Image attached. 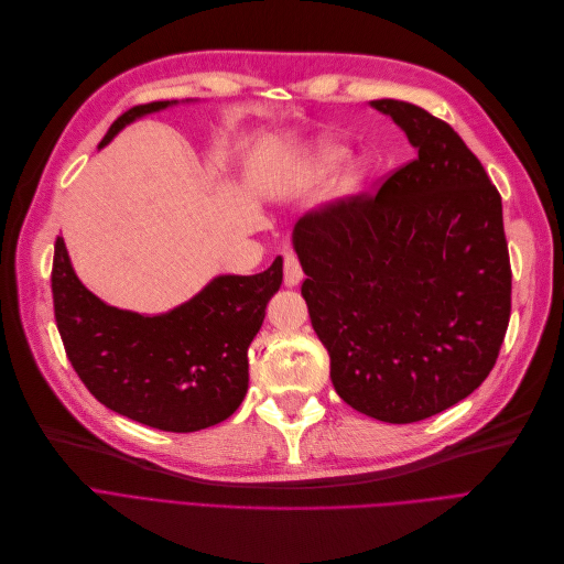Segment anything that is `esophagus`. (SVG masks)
Returning a JSON list of instances; mask_svg holds the SVG:
<instances>
[{"instance_id":"obj_1","label":"esophagus","mask_w":564,"mask_h":564,"mask_svg":"<svg viewBox=\"0 0 564 564\" xmlns=\"http://www.w3.org/2000/svg\"><path fill=\"white\" fill-rule=\"evenodd\" d=\"M303 268H301V261L299 257L293 254L291 250L284 252V284L286 286H299L303 282Z\"/></svg>"}]
</instances>
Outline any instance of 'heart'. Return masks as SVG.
Listing matches in <instances>:
<instances>
[{
    "instance_id": "1",
    "label": "heart",
    "mask_w": 564,
    "mask_h": 564,
    "mask_svg": "<svg viewBox=\"0 0 564 564\" xmlns=\"http://www.w3.org/2000/svg\"><path fill=\"white\" fill-rule=\"evenodd\" d=\"M344 155V147L333 138H316L293 155L291 172L301 183H316L337 160ZM369 176L365 158L348 155L337 165L333 174V191L337 197H354L362 191Z\"/></svg>"
}]
</instances>
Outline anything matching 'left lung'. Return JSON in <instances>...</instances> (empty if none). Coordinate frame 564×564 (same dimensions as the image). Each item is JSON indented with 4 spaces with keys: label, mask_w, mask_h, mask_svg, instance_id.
<instances>
[{
    "label": "left lung",
    "mask_w": 564,
    "mask_h": 564,
    "mask_svg": "<svg viewBox=\"0 0 564 564\" xmlns=\"http://www.w3.org/2000/svg\"><path fill=\"white\" fill-rule=\"evenodd\" d=\"M417 151L377 197L293 227L312 328L348 406L390 424L459 404L496 365L512 307L502 202L475 153L417 105L369 102Z\"/></svg>",
    "instance_id": "1"
}]
</instances>
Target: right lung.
<instances>
[{"mask_svg":"<svg viewBox=\"0 0 564 564\" xmlns=\"http://www.w3.org/2000/svg\"><path fill=\"white\" fill-rule=\"evenodd\" d=\"M174 105L178 100L132 107L98 149L128 123ZM280 284L282 257L257 275L213 278L170 312L140 314L94 296L75 275L62 236L52 263L57 328L77 377L110 411L176 434L218 424L240 406L248 392V346Z\"/></svg>","mask_w":564,"mask_h":564,"instance_id":"add662e5","label":"right lung"}]
</instances>
